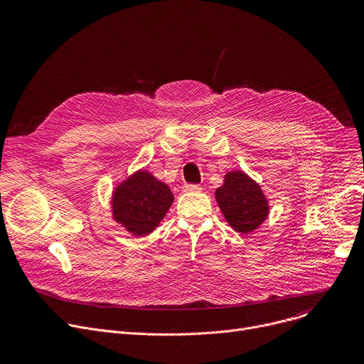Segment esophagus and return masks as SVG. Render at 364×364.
<instances>
[{"instance_id": "1", "label": "esophagus", "mask_w": 364, "mask_h": 364, "mask_svg": "<svg viewBox=\"0 0 364 364\" xmlns=\"http://www.w3.org/2000/svg\"><path fill=\"white\" fill-rule=\"evenodd\" d=\"M201 187L197 186V184H184L183 186V191L184 193H196V191H200Z\"/></svg>"}]
</instances>
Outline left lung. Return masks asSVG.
Here are the masks:
<instances>
[{
	"instance_id": "1",
	"label": "left lung",
	"mask_w": 364,
	"mask_h": 364,
	"mask_svg": "<svg viewBox=\"0 0 364 364\" xmlns=\"http://www.w3.org/2000/svg\"><path fill=\"white\" fill-rule=\"evenodd\" d=\"M215 196L226 222L239 233H252L269 216V203L261 186L240 170L226 173Z\"/></svg>"
}]
</instances>
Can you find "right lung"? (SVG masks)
<instances>
[{"mask_svg": "<svg viewBox=\"0 0 364 364\" xmlns=\"http://www.w3.org/2000/svg\"><path fill=\"white\" fill-rule=\"evenodd\" d=\"M174 201L170 187L146 170H138L112 191V219L134 236L154 232Z\"/></svg>", "mask_w": 364, "mask_h": 364, "instance_id": "right-lung-1", "label": "right lung"}]
</instances>
